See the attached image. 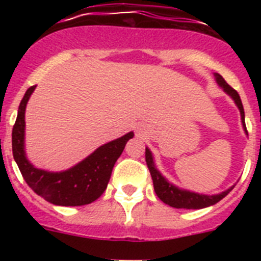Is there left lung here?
Wrapping results in <instances>:
<instances>
[{"mask_svg":"<svg viewBox=\"0 0 261 261\" xmlns=\"http://www.w3.org/2000/svg\"><path fill=\"white\" fill-rule=\"evenodd\" d=\"M216 81L217 84L220 85L221 87L223 89L226 94H229L230 96L232 98V100L235 102L237 107L239 108L241 111V119H242V124H243L244 132L247 133V128H246V124H244V110H243V105H242L241 96L239 94L232 89L230 85H227L225 80L222 78V75H220L218 73H216ZM145 159H146V165L149 167V171H150L151 179H153V186H154V191H155L156 196H158L159 199L162 200L165 204L170 205L172 208L176 209H202L206 208V206H211V205L217 204V202L222 200L230 191L234 188V186L229 190H226L225 192H221L218 195H200V193H195L191 192V191L187 190H180V188H177L176 186L171 184L170 181H167L165 176H163L161 172L156 170L155 165H154L153 161V155H151V151L149 150L146 147V150H145Z\"/></svg>","mask_w":261,"mask_h":261,"instance_id":"obj_1","label":"left lung"}]
</instances>
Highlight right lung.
<instances>
[{
    "label": "right lung",
    "instance_id": "1",
    "mask_svg": "<svg viewBox=\"0 0 261 261\" xmlns=\"http://www.w3.org/2000/svg\"><path fill=\"white\" fill-rule=\"evenodd\" d=\"M36 86H31L20 100L18 116L13 126V155L23 179L36 195L61 206H81L95 201L102 196L110 181L112 168L123 153L133 132L98 147L82 162L66 171L50 172L36 168L29 162L24 153V111Z\"/></svg>",
    "mask_w": 261,
    "mask_h": 261
}]
</instances>
